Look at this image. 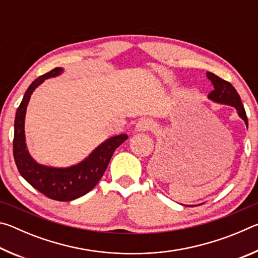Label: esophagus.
<instances>
[{"mask_svg": "<svg viewBox=\"0 0 258 258\" xmlns=\"http://www.w3.org/2000/svg\"><path fill=\"white\" fill-rule=\"evenodd\" d=\"M154 126H155V124L151 119L141 118L138 121L137 125H135V131H137V132H146V131L151 130Z\"/></svg>", "mask_w": 258, "mask_h": 258, "instance_id": "obj_1", "label": "esophagus"}]
</instances>
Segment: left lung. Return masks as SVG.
I'll return each instance as SVG.
<instances>
[{"mask_svg":"<svg viewBox=\"0 0 258 258\" xmlns=\"http://www.w3.org/2000/svg\"><path fill=\"white\" fill-rule=\"evenodd\" d=\"M206 75L214 86V90L208 94V99L216 103L228 104V106L234 107L237 109L239 117L244 121V124H246L248 128V119H247L246 110H244L241 99H240L237 90L234 89L231 83L222 80V78L216 76L215 74L207 73ZM187 206L192 207V205H187Z\"/></svg>","mask_w":258,"mask_h":258,"instance_id":"obj_1","label":"left lung"}]
</instances>
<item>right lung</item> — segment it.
Returning a JSON list of instances; mask_svg holds the SVG:
<instances>
[{
	"mask_svg": "<svg viewBox=\"0 0 258 258\" xmlns=\"http://www.w3.org/2000/svg\"><path fill=\"white\" fill-rule=\"evenodd\" d=\"M63 73V68L56 67L36 78L26 91L15 118L14 157L17 168L26 181L47 198L58 202H72L86 195L98 184L106 171L115 150L128 137L115 135L99 145L80 163L69 167H51L38 164L27 149L25 137V117L33 92L47 78L56 77Z\"/></svg>",
	"mask_w": 258,
	"mask_h": 258,
	"instance_id": "obj_1",
	"label": "right lung"
}]
</instances>
